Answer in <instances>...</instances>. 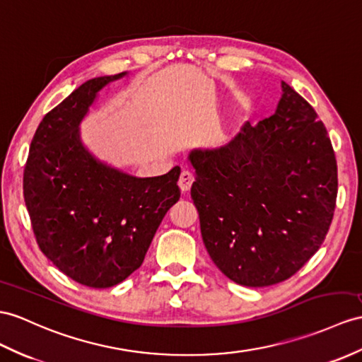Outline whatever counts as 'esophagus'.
<instances>
[{
    "mask_svg": "<svg viewBox=\"0 0 362 362\" xmlns=\"http://www.w3.org/2000/svg\"><path fill=\"white\" fill-rule=\"evenodd\" d=\"M193 181H195V176H193V173L190 170H182L180 175V180H178V186H180L181 192L182 193L189 192Z\"/></svg>",
    "mask_w": 362,
    "mask_h": 362,
    "instance_id": "obj_1",
    "label": "esophagus"
}]
</instances>
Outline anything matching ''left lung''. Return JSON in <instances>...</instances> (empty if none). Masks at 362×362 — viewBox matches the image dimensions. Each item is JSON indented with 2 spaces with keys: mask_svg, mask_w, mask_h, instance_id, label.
<instances>
[{
  "mask_svg": "<svg viewBox=\"0 0 362 362\" xmlns=\"http://www.w3.org/2000/svg\"><path fill=\"white\" fill-rule=\"evenodd\" d=\"M270 118L224 147L193 151L190 195L215 266L236 284L267 287L318 252L338 195V167L324 122L283 81Z\"/></svg>",
  "mask_w": 362,
  "mask_h": 362,
  "instance_id": "obj_1",
  "label": "left lung"
}]
</instances>
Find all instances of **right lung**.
Returning <instances> with one entry per match:
<instances>
[{"mask_svg":"<svg viewBox=\"0 0 362 362\" xmlns=\"http://www.w3.org/2000/svg\"><path fill=\"white\" fill-rule=\"evenodd\" d=\"M118 74L86 81L42 118L30 143L23 190L40 250L75 283L119 284L144 261L156 228L180 199V167L135 178L103 164L79 139L96 93Z\"/></svg>","mask_w":362,"mask_h":362,"instance_id":"add662e5","label":"right lung"}]
</instances>
